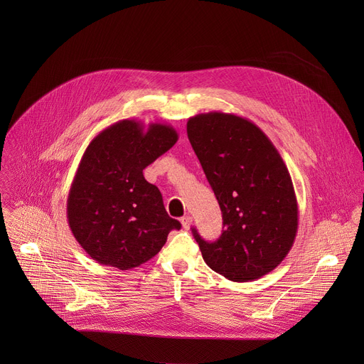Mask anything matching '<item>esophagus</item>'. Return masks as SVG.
<instances>
[{"label":"esophagus","mask_w":364,"mask_h":364,"mask_svg":"<svg viewBox=\"0 0 364 364\" xmlns=\"http://www.w3.org/2000/svg\"><path fill=\"white\" fill-rule=\"evenodd\" d=\"M181 224H183V227L186 228V230H188V228L192 227V224H193V218L190 217V215H184V217L181 218Z\"/></svg>","instance_id":"34e87169"}]
</instances>
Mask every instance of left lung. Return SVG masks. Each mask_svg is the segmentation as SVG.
Masks as SVG:
<instances>
[{"label":"left lung","instance_id":"8db88e82","mask_svg":"<svg viewBox=\"0 0 364 364\" xmlns=\"http://www.w3.org/2000/svg\"><path fill=\"white\" fill-rule=\"evenodd\" d=\"M187 136L223 213L224 230L209 243L193 228L202 257L233 282L273 272L298 232V202L280 153L262 129L233 113H199Z\"/></svg>","mask_w":364,"mask_h":364}]
</instances>
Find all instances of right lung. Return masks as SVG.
<instances>
[{"label":"right lung","instance_id":"add662e5","mask_svg":"<svg viewBox=\"0 0 364 364\" xmlns=\"http://www.w3.org/2000/svg\"><path fill=\"white\" fill-rule=\"evenodd\" d=\"M178 140L171 125L122 119L100 131L76 169L68 223L82 250L102 265L129 270L155 257L172 228L156 186L143 169Z\"/></svg>","mask_w":364,"mask_h":364}]
</instances>
